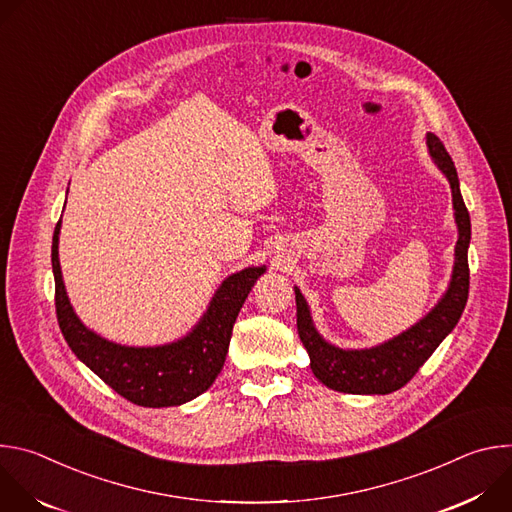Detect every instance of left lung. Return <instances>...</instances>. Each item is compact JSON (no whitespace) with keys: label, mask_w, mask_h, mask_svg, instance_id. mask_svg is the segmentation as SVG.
Segmentation results:
<instances>
[{"label":"left lung","mask_w":512,"mask_h":512,"mask_svg":"<svg viewBox=\"0 0 512 512\" xmlns=\"http://www.w3.org/2000/svg\"><path fill=\"white\" fill-rule=\"evenodd\" d=\"M427 150L433 164L442 170L452 188L454 216L458 225V243L454 257V271L442 300L431 308L415 326L399 336L362 350H344L320 336L312 322L302 291L296 289L298 306V334L310 354L312 373L326 387L350 395H387L407 385L421 364L442 344V340L456 328L470 289L468 247H470V214L460 192L456 166L446 152L440 137L427 133Z\"/></svg>","instance_id":"left-lung-1"}]
</instances>
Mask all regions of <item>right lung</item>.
<instances>
[{"mask_svg": "<svg viewBox=\"0 0 512 512\" xmlns=\"http://www.w3.org/2000/svg\"><path fill=\"white\" fill-rule=\"evenodd\" d=\"M58 235L60 221L52 237L56 318L77 358L113 391L141 407H174L202 395L223 371L235 320L265 265L229 275L184 338L162 346H121L89 330L72 310L60 271Z\"/></svg>", "mask_w": 512, "mask_h": 512, "instance_id": "add662e5", "label": "right lung"}]
</instances>
